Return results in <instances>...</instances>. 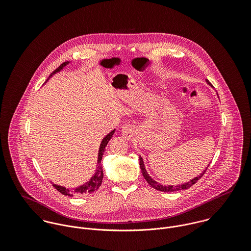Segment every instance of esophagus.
<instances>
[{"label":"esophagus","mask_w":251,"mask_h":251,"mask_svg":"<svg viewBox=\"0 0 251 251\" xmlns=\"http://www.w3.org/2000/svg\"><path fill=\"white\" fill-rule=\"evenodd\" d=\"M122 133L126 138H131L135 134V127L131 125H125L122 127Z\"/></svg>","instance_id":"34e87169"}]
</instances>
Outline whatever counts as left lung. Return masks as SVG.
Masks as SVG:
<instances>
[{"label": "left lung", "instance_id": "obj_1", "mask_svg": "<svg viewBox=\"0 0 251 251\" xmlns=\"http://www.w3.org/2000/svg\"><path fill=\"white\" fill-rule=\"evenodd\" d=\"M207 83L211 86V83L209 81H207ZM139 163H140V168H141V171H142V174H143L144 178L148 181V183L152 186L154 189L158 190V191H163V192H172V191H178V190H182V189H186V188H189L192 184H194L197 180L199 179H201V177L205 174L206 170L208 169V167H206V169L198 176V177H195L194 179H190L189 181L185 182V183H182V184H179V185H163L159 182H157L156 180H154L153 179L151 178V176L148 174L146 168H145V164H144L143 158L141 157V155L139 156Z\"/></svg>", "mask_w": 251, "mask_h": 251}]
</instances>
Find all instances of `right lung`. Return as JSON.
I'll use <instances>...</instances> for the list:
<instances>
[{
	"mask_svg": "<svg viewBox=\"0 0 251 251\" xmlns=\"http://www.w3.org/2000/svg\"><path fill=\"white\" fill-rule=\"evenodd\" d=\"M70 64V62H65L63 63L57 70H55L54 72H52L48 79L46 80V82L54 75L56 74L57 72H60L61 71H63V69L65 67H67L68 65ZM115 133V129H113L111 132H109L107 135L102 139L100 146V150H99V155H98V163H97V169H96V173L95 175L90 179L89 181H87L86 183L76 187V188H67L65 186H62V185H58L56 183H52L53 186L59 191L61 192L62 194L64 195H69V196H73V195H86V194H91V193H94L95 191H97L99 189V187L101 185V182H102V179H103V170H102V167H101V159H102V155H103V152H104V150H105V147L107 146L108 142L110 141V139L112 138L113 134Z\"/></svg>",
	"mask_w": 251,
	"mask_h": 251,
	"instance_id": "add662e5",
	"label": "right lung"
}]
</instances>
